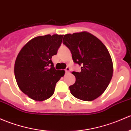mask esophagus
<instances>
[{
	"label": "esophagus",
	"instance_id": "obj_1",
	"mask_svg": "<svg viewBox=\"0 0 131 131\" xmlns=\"http://www.w3.org/2000/svg\"><path fill=\"white\" fill-rule=\"evenodd\" d=\"M70 71H71V70H70V68H69V67H67V68L65 69L66 73H69L70 72Z\"/></svg>",
	"mask_w": 131,
	"mask_h": 131
}]
</instances>
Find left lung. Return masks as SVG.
<instances>
[{
  "mask_svg": "<svg viewBox=\"0 0 131 131\" xmlns=\"http://www.w3.org/2000/svg\"><path fill=\"white\" fill-rule=\"evenodd\" d=\"M63 43L71 51L80 72L73 71L75 83L69 86L71 95L84 101H92L106 90L113 75V63L108 49L100 39L83 31L63 37Z\"/></svg>",
  "mask_w": 131,
  "mask_h": 131,
  "instance_id": "1",
  "label": "left lung"
}]
</instances>
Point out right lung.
Returning a JSON list of instances; mask_svg holds the SVG:
<instances>
[{"label":"right lung","instance_id":"obj_1","mask_svg":"<svg viewBox=\"0 0 131 131\" xmlns=\"http://www.w3.org/2000/svg\"><path fill=\"white\" fill-rule=\"evenodd\" d=\"M63 35L47 34L32 38L22 48L14 64V75L20 90L36 101L50 98L56 84L64 75L51 61L57 54Z\"/></svg>","mask_w":131,"mask_h":131}]
</instances>
